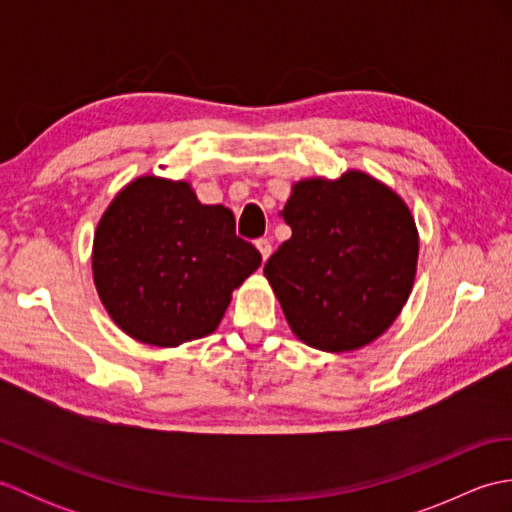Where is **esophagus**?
I'll return each mask as SVG.
<instances>
[{
  "instance_id": "1",
  "label": "esophagus",
  "mask_w": 512,
  "mask_h": 512,
  "mask_svg": "<svg viewBox=\"0 0 512 512\" xmlns=\"http://www.w3.org/2000/svg\"><path fill=\"white\" fill-rule=\"evenodd\" d=\"M255 244H257V250H259V253H262V259L266 262V259H268L270 255H273V244H270L268 239H257Z\"/></svg>"
}]
</instances>
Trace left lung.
I'll return each instance as SVG.
<instances>
[{
  "instance_id": "left-lung-1",
  "label": "left lung",
  "mask_w": 512,
  "mask_h": 512,
  "mask_svg": "<svg viewBox=\"0 0 512 512\" xmlns=\"http://www.w3.org/2000/svg\"><path fill=\"white\" fill-rule=\"evenodd\" d=\"M292 237L264 275L303 343L350 352L396 321L418 262L416 222L398 195L361 171L303 180L279 213Z\"/></svg>"
}]
</instances>
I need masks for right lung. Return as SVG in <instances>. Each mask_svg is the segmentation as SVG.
<instances>
[{"label": "right lung", "mask_w": 512, "mask_h": 512, "mask_svg": "<svg viewBox=\"0 0 512 512\" xmlns=\"http://www.w3.org/2000/svg\"><path fill=\"white\" fill-rule=\"evenodd\" d=\"M259 264V250L235 235L231 209L154 176L127 184L94 235L103 306L132 339L158 347L211 334Z\"/></svg>", "instance_id": "1"}]
</instances>
